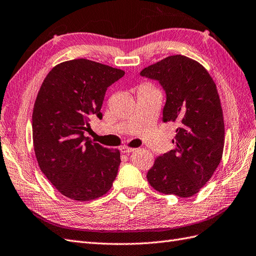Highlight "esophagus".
<instances>
[{
    "instance_id": "34e87169",
    "label": "esophagus",
    "mask_w": 256,
    "mask_h": 256,
    "mask_svg": "<svg viewBox=\"0 0 256 256\" xmlns=\"http://www.w3.org/2000/svg\"><path fill=\"white\" fill-rule=\"evenodd\" d=\"M136 148H127V146H122L120 148V152L124 154H129V153H132V152H134Z\"/></svg>"
}]
</instances>
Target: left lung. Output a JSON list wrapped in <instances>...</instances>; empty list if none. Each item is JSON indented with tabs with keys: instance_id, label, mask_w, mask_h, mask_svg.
I'll return each mask as SVG.
<instances>
[{
	"instance_id": "8db88e82",
	"label": "left lung",
	"mask_w": 256,
	"mask_h": 256,
	"mask_svg": "<svg viewBox=\"0 0 256 256\" xmlns=\"http://www.w3.org/2000/svg\"><path fill=\"white\" fill-rule=\"evenodd\" d=\"M166 94L164 122L178 127L176 148L157 157L148 172L152 188L181 198L197 194L216 170L223 155L224 120L216 86L206 68L182 54L143 68Z\"/></svg>"
}]
</instances>
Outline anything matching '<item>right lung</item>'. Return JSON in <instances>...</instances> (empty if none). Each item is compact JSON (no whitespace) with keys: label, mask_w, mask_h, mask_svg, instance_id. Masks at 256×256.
<instances>
[{"label":"right lung","mask_w":256,"mask_h":256,"mask_svg":"<svg viewBox=\"0 0 256 256\" xmlns=\"http://www.w3.org/2000/svg\"><path fill=\"white\" fill-rule=\"evenodd\" d=\"M124 75L120 68L74 59L54 66L40 86L32 115L34 150L45 176L68 198L88 202L112 188L120 150L84 134L92 116L102 118L108 88Z\"/></svg>","instance_id":"obj_1"}]
</instances>
